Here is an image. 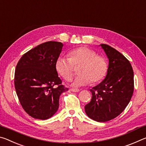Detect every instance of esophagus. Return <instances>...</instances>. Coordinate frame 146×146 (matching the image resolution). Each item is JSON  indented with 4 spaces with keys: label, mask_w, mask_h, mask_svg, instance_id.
I'll use <instances>...</instances> for the list:
<instances>
[{
    "label": "esophagus",
    "mask_w": 146,
    "mask_h": 146,
    "mask_svg": "<svg viewBox=\"0 0 146 146\" xmlns=\"http://www.w3.org/2000/svg\"><path fill=\"white\" fill-rule=\"evenodd\" d=\"M70 91H73V92H78V91H79L80 90H79L78 89H76V88H71Z\"/></svg>",
    "instance_id": "1"
}]
</instances>
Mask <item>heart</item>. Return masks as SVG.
Listing matches in <instances>:
<instances>
[{
  "mask_svg": "<svg viewBox=\"0 0 146 146\" xmlns=\"http://www.w3.org/2000/svg\"><path fill=\"white\" fill-rule=\"evenodd\" d=\"M69 58L59 56L55 62V70L64 80L72 78L74 66L77 68L78 74L73 81L74 86L87 85L92 82L98 84L107 75L108 64L106 58L97 55L96 51L87 47H78L71 50Z\"/></svg>",
  "mask_w": 146,
  "mask_h": 146,
  "instance_id": "heart-1",
  "label": "heart"
}]
</instances>
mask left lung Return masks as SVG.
Segmentation results:
<instances>
[{"label":"left lung","mask_w":146,"mask_h":146,"mask_svg":"<svg viewBox=\"0 0 146 146\" xmlns=\"http://www.w3.org/2000/svg\"><path fill=\"white\" fill-rule=\"evenodd\" d=\"M101 46L109 58L108 73L90 90L92 98L85 111L91 119L104 122L116 118L126 108L134 91V76L129 61L122 53L108 44Z\"/></svg>","instance_id":"1"}]
</instances>
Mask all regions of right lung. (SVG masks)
<instances>
[{
    "mask_svg": "<svg viewBox=\"0 0 146 146\" xmlns=\"http://www.w3.org/2000/svg\"><path fill=\"white\" fill-rule=\"evenodd\" d=\"M62 46L56 41L41 44L24 53L16 66L17 95L24 110L34 118L52 117L58 110L60 95L68 90L55 66Z\"/></svg>",
    "mask_w": 146,
    "mask_h": 146,
    "instance_id": "right-lung-1",
    "label": "right lung"
}]
</instances>
